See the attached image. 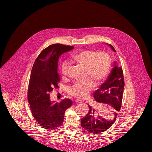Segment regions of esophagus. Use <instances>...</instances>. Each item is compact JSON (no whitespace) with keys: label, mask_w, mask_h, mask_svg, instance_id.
<instances>
[{"label":"esophagus","mask_w":152,"mask_h":152,"mask_svg":"<svg viewBox=\"0 0 152 152\" xmlns=\"http://www.w3.org/2000/svg\"><path fill=\"white\" fill-rule=\"evenodd\" d=\"M75 102H76V103H80V102H81V101H80V100H78V99H75Z\"/></svg>","instance_id":"1"}]
</instances>
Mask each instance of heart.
Here are the masks:
<instances>
[{"label":"heart","instance_id":"heart-1","mask_svg":"<svg viewBox=\"0 0 152 152\" xmlns=\"http://www.w3.org/2000/svg\"><path fill=\"white\" fill-rule=\"evenodd\" d=\"M71 61L86 70V77L89 78L82 83H76L69 89V95L79 99H85L95 86L100 85L106 80L110 72L111 60L106 53L97 52L92 50H83L72 56ZM69 64L64 62L61 66L63 76L67 75Z\"/></svg>","mask_w":152,"mask_h":152}]
</instances>
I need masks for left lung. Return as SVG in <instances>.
<instances>
[{"label":"left lung","instance_id":"1","mask_svg":"<svg viewBox=\"0 0 152 152\" xmlns=\"http://www.w3.org/2000/svg\"><path fill=\"white\" fill-rule=\"evenodd\" d=\"M110 47L112 51L116 52L114 48L110 44L106 43ZM124 88V80L122 68L118 67L114 61V67L111 70L108 78L103 83L99 89L94 94V98L99 103L107 104L115 110L113 111L114 118L113 119H105L100 115L96 116L97 110L92 106L88 105L89 110L87 115L81 120V125L88 132L92 134L100 133L106 131L115 122L118 114L121 105L123 95ZM100 105V104H99ZM96 115H95V114Z\"/></svg>","mask_w":152,"mask_h":152}]
</instances>
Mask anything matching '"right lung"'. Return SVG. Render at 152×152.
I'll return each instance as SVG.
<instances>
[{"label":"right lung","instance_id":"right-lung-1","mask_svg":"<svg viewBox=\"0 0 152 152\" xmlns=\"http://www.w3.org/2000/svg\"><path fill=\"white\" fill-rule=\"evenodd\" d=\"M73 46L53 44L44 49L37 57L31 74L28 100L34 118L43 128L57 129L62 124L64 113L72 101L64 99L60 102L51 101L50 92L58 88L57 72L60 56L74 49Z\"/></svg>","mask_w":152,"mask_h":152}]
</instances>
